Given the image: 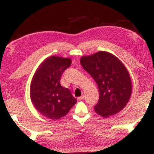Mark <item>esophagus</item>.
I'll return each instance as SVG.
<instances>
[{"mask_svg":"<svg viewBox=\"0 0 154 154\" xmlns=\"http://www.w3.org/2000/svg\"><path fill=\"white\" fill-rule=\"evenodd\" d=\"M83 98H84V96H80V97L78 98L77 99H78V100H83Z\"/></svg>","mask_w":154,"mask_h":154,"instance_id":"obj_1","label":"esophagus"}]
</instances>
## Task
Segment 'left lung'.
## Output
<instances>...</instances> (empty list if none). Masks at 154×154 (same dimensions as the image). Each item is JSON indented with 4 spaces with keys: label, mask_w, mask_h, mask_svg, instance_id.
<instances>
[{
    "label": "left lung",
    "mask_w": 154,
    "mask_h": 154,
    "mask_svg": "<svg viewBox=\"0 0 154 154\" xmlns=\"http://www.w3.org/2000/svg\"><path fill=\"white\" fill-rule=\"evenodd\" d=\"M80 62L98 87L96 113L107 118L122 110L132 93L131 79L123 63L113 54L103 51L82 57Z\"/></svg>",
    "instance_id": "obj_1"
}]
</instances>
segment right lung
<instances>
[{
    "label": "right lung",
    "instance_id": "right-lung-1",
    "mask_svg": "<svg viewBox=\"0 0 154 154\" xmlns=\"http://www.w3.org/2000/svg\"><path fill=\"white\" fill-rule=\"evenodd\" d=\"M71 62L68 58L49 57L40 64L31 82L30 94L33 105L52 120L63 118L77 103L70 90L60 85L62 75Z\"/></svg>",
    "mask_w": 154,
    "mask_h": 154
}]
</instances>
